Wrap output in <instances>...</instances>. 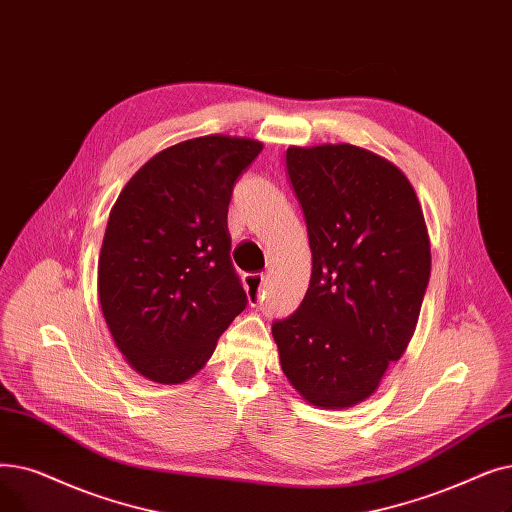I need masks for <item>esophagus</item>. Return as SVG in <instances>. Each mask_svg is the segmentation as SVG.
I'll list each match as a JSON object with an SVG mask.
<instances>
[{
  "mask_svg": "<svg viewBox=\"0 0 512 512\" xmlns=\"http://www.w3.org/2000/svg\"><path fill=\"white\" fill-rule=\"evenodd\" d=\"M243 287H246V296L250 306H258L264 300V287H266V277L264 275H246L243 277Z\"/></svg>",
  "mask_w": 512,
  "mask_h": 512,
  "instance_id": "esophagus-1",
  "label": "esophagus"
}]
</instances>
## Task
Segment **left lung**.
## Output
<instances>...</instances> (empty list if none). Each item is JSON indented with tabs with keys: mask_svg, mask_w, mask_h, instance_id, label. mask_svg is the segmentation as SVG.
Listing matches in <instances>:
<instances>
[{
	"mask_svg": "<svg viewBox=\"0 0 512 512\" xmlns=\"http://www.w3.org/2000/svg\"><path fill=\"white\" fill-rule=\"evenodd\" d=\"M312 273L300 308L273 325L281 369L316 408L375 394L415 335L431 273L421 202L408 177L350 143L289 145Z\"/></svg>",
	"mask_w": 512,
	"mask_h": 512,
	"instance_id": "1",
	"label": "left lung"
}]
</instances>
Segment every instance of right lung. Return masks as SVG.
I'll return each mask as SVG.
<instances>
[{
    "mask_svg": "<svg viewBox=\"0 0 512 512\" xmlns=\"http://www.w3.org/2000/svg\"><path fill=\"white\" fill-rule=\"evenodd\" d=\"M264 145L204 135L158 152L120 191L97 262V294L129 367L183 383L246 308L231 264L233 185Z\"/></svg>",
    "mask_w": 512,
    "mask_h": 512,
    "instance_id": "add662e5",
    "label": "right lung"
}]
</instances>
